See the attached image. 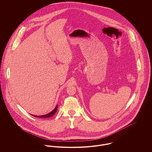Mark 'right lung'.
I'll list each match as a JSON object with an SVG mask.
<instances>
[{
	"label": "right lung",
	"mask_w": 152,
	"mask_h": 152,
	"mask_svg": "<svg viewBox=\"0 0 152 152\" xmlns=\"http://www.w3.org/2000/svg\"><path fill=\"white\" fill-rule=\"evenodd\" d=\"M57 108H58V105H57L56 107H55V108L51 112H50V113H47V114H46V115H41V116H36V115H33V116H34V117H37V118H50V117H51L52 116H53L55 113H56V111H57Z\"/></svg>",
	"instance_id": "1"
}]
</instances>
